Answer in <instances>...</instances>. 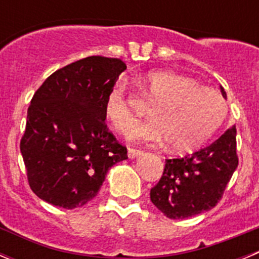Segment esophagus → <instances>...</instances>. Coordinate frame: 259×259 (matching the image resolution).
I'll list each match as a JSON object with an SVG mask.
<instances>
[{
	"mask_svg": "<svg viewBox=\"0 0 259 259\" xmlns=\"http://www.w3.org/2000/svg\"><path fill=\"white\" fill-rule=\"evenodd\" d=\"M141 150L140 149H135V148H128V157L130 158H135L137 155L141 154Z\"/></svg>",
	"mask_w": 259,
	"mask_h": 259,
	"instance_id": "1",
	"label": "esophagus"
}]
</instances>
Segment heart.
I'll return each mask as SVG.
<instances>
[{
	"label": "heart",
	"mask_w": 259,
	"mask_h": 259,
	"mask_svg": "<svg viewBox=\"0 0 259 259\" xmlns=\"http://www.w3.org/2000/svg\"><path fill=\"white\" fill-rule=\"evenodd\" d=\"M140 87L146 100L153 104V120L135 128L131 134L134 140L167 141L171 150L188 152L202 145L227 113V104L219 93L172 72H150L140 80ZM105 115L120 134H128L137 123L124 81H118L110 91Z\"/></svg>",
	"instance_id": "1"
}]
</instances>
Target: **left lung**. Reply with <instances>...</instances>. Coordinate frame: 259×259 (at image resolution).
I'll return each instance as SVG.
<instances>
[{
	"label": "left lung",
	"mask_w": 259,
	"mask_h": 259,
	"mask_svg": "<svg viewBox=\"0 0 259 259\" xmlns=\"http://www.w3.org/2000/svg\"><path fill=\"white\" fill-rule=\"evenodd\" d=\"M222 95H227L221 87ZM239 164L236 127L192 154L166 159L163 174L150 189V200L167 218L184 219L212 209L221 201Z\"/></svg>",
	"instance_id": "8db88e82"
}]
</instances>
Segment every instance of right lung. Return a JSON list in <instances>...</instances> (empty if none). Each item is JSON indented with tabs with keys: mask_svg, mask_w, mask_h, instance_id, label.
<instances>
[{
	"mask_svg": "<svg viewBox=\"0 0 259 259\" xmlns=\"http://www.w3.org/2000/svg\"><path fill=\"white\" fill-rule=\"evenodd\" d=\"M127 68L92 56L53 72L31 100L20 152L32 192L54 206L75 209L97 196L111 166L127 159L105 123V104Z\"/></svg>",
	"mask_w": 259,
	"mask_h": 259,
	"instance_id": "right-lung-1",
	"label": "right lung"
}]
</instances>
